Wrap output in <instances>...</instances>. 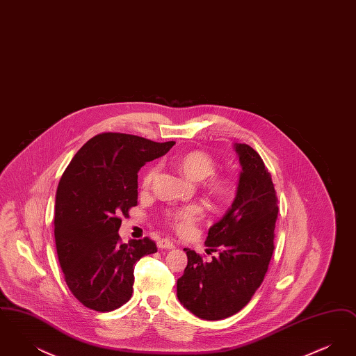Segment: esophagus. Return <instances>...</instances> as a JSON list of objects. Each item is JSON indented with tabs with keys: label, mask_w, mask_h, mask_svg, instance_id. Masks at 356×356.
<instances>
[{
	"label": "esophagus",
	"mask_w": 356,
	"mask_h": 356,
	"mask_svg": "<svg viewBox=\"0 0 356 356\" xmlns=\"http://www.w3.org/2000/svg\"><path fill=\"white\" fill-rule=\"evenodd\" d=\"M157 247L160 250H172V248H175V243L170 238H161L157 241Z\"/></svg>",
	"instance_id": "obj_1"
}]
</instances>
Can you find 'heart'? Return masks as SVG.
Returning <instances> with one entry per match:
<instances>
[{"label": "heart", "mask_w": 356, "mask_h": 356, "mask_svg": "<svg viewBox=\"0 0 356 356\" xmlns=\"http://www.w3.org/2000/svg\"><path fill=\"white\" fill-rule=\"evenodd\" d=\"M177 167L189 180L199 181L205 179L204 180L205 189L216 199L225 197L231 191L229 179L225 175L215 173L216 161L209 153L199 151V149L184 153L179 157ZM156 172H157L156 167L145 172L141 181V186L144 189L151 188L153 180L156 177ZM165 218L179 234H188L193 229L197 221L203 218V208L197 204H189V205L170 209L165 213Z\"/></svg>", "instance_id": "b5f03b06"}]
</instances>
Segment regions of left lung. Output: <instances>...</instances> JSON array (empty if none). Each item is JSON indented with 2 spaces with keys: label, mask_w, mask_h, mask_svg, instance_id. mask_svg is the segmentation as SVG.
Masks as SVG:
<instances>
[{
  "label": "left lung",
  "mask_w": 356,
  "mask_h": 356,
  "mask_svg": "<svg viewBox=\"0 0 356 356\" xmlns=\"http://www.w3.org/2000/svg\"><path fill=\"white\" fill-rule=\"evenodd\" d=\"M241 165L236 197L205 240L211 261L184 248V275L177 279V298L204 321H220L248 305L264 280L273 254L277 196L271 173L247 144H235Z\"/></svg>",
  "instance_id": "obj_1"
}]
</instances>
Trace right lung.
I'll return each instance as SVG.
<instances>
[{
    "label": "right lung",
    "mask_w": 356,
    "mask_h": 356,
    "mask_svg": "<svg viewBox=\"0 0 356 356\" xmlns=\"http://www.w3.org/2000/svg\"><path fill=\"white\" fill-rule=\"evenodd\" d=\"M175 141L105 132L74 154L56 193L54 238L65 282L85 307L109 312L134 292L135 264L157 252L149 237L122 243L121 216L137 205V172Z\"/></svg>",
    "instance_id": "add662e5"
}]
</instances>
